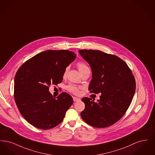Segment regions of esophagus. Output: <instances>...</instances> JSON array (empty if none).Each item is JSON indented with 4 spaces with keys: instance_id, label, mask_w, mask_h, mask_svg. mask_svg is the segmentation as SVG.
Here are the masks:
<instances>
[{
    "instance_id": "1",
    "label": "esophagus",
    "mask_w": 155,
    "mask_h": 155,
    "mask_svg": "<svg viewBox=\"0 0 155 155\" xmlns=\"http://www.w3.org/2000/svg\"><path fill=\"white\" fill-rule=\"evenodd\" d=\"M73 101L74 102H77V101H80V99L78 98V97H73Z\"/></svg>"
}]
</instances>
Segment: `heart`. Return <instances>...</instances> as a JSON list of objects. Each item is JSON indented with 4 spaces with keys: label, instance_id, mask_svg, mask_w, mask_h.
Masks as SVG:
<instances>
[{
    "label": "heart",
    "instance_id": "b5f03b06",
    "mask_svg": "<svg viewBox=\"0 0 155 155\" xmlns=\"http://www.w3.org/2000/svg\"><path fill=\"white\" fill-rule=\"evenodd\" d=\"M77 67H78V70H79V71H80V73L82 72V71H84V70H85V69H87V68H88V66H87L85 63H82V62L78 63L77 64ZM67 70H68V68H66V70H65V71H64V74H63L64 76L66 74ZM67 90H68L69 92H72V93H73L74 94H79V88H78V87H77L76 85H73V84H70V85H68L67 87Z\"/></svg>",
    "mask_w": 155,
    "mask_h": 155
}]
</instances>
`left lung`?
<instances>
[{"instance_id": "obj_1", "label": "left lung", "mask_w": 155, "mask_h": 155, "mask_svg": "<svg viewBox=\"0 0 155 155\" xmlns=\"http://www.w3.org/2000/svg\"><path fill=\"white\" fill-rule=\"evenodd\" d=\"M78 52L91 68L89 90L91 93H101L96 102L88 97L81 99L85 105L81 118L97 128L113 125L124 116L132 102L136 88L132 71L115 55L97 50Z\"/></svg>"}]
</instances>
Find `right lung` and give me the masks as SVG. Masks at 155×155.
<instances>
[{
	"instance_id": "right-lung-1",
	"label": "right lung",
	"mask_w": 155,
	"mask_h": 155,
	"mask_svg": "<svg viewBox=\"0 0 155 155\" xmlns=\"http://www.w3.org/2000/svg\"><path fill=\"white\" fill-rule=\"evenodd\" d=\"M76 56L74 52L67 50H48L37 54L19 68L15 78V102L30 124L48 130L62 122L73 104V98L66 92L53 97L49 87L62 81L67 67Z\"/></svg>"
}]
</instances>
